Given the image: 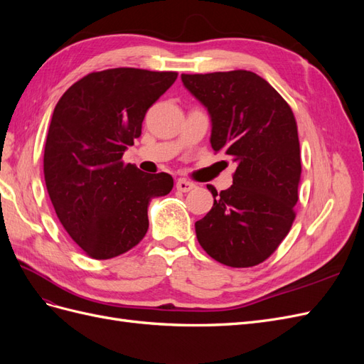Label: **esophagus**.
Wrapping results in <instances>:
<instances>
[{
  "label": "esophagus",
  "mask_w": 364,
  "mask_h": 364,
  "mask_svg": "<svg viewBox=\"0 0 364 364\" xmlns=\"http://www.w3.org/2000/svg\"><path fill=\"white\" fill-rule=\"evenodd\" d=\"M176 188H178L181 193H188L196 188V185L193 182L185 181V179H179L178 182H176Z\"/></svg>",
  "instance_id": "34e87169"
}]
</instances>
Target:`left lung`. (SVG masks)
Returning a JSON list of instances; mask_svg holds the SVG:
<instances>
[{
	"label": "left lung",
	"instance_id": "obj_1",
	"mask_svg": "<svg viewBox=\"0 0 364 364\" xmlns=\"http://www.w3.org/2000/svg\"><path fill=\"white\" fill-rule=\"evenodd\" d=\"M183 86L211 117V146L237 164L232 185L196 222V235L209 257L229 267L267 259L287 237L299 199L301 149L287 102L258 74H182Z\"/></svg>",
	"mask_w": 364,
	"mask_h": 364
}]
</instances>
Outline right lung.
<instances>
[{
    "mask_svg": "<svg viewBox=\"0 0 364 364\" xmlns=\"http://www.w3.org/2000/svg\"><path fill=\"white\" fill-rule=\"evenodd\" d=\"M176 79L138 68L91 73L54 107L43 151L47 191L65 230L94 259L135 247L149 229L150 200L173 188L168 173H142L121 158Z\"/></svg>",
    "mask_w": 364,
    "mask_h": 364,
    "instance_id": "add662e5",
    "label": "right lung"
}]
</instances>
